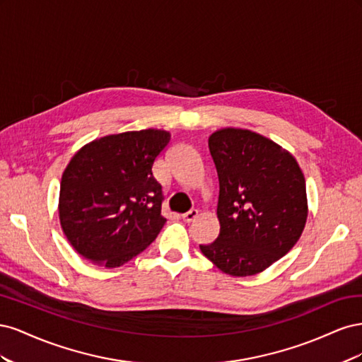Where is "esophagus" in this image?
Segmentation results:
<instances>
[{
    "mask_svg": "<svg viewBox=\"0 0 362 362\" xmlns=\"http://www.w3.org/2000/svg\"><path fill=\"white\" fill-rule=\"evenodd\" d=\"M198 216H199L198 210H190L189 213H185V214H182V216H181V218H182V221H184V222H187V223H189V222H193V221H194V218H196V217H198Z\"/></svg>",
    "mask_w": 362,
    "mask_h": 362,
    "instance_id": "obj_1",
    "label": "esophagus"
}]
</instances>
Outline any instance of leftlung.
<instances>
[{"mask_svg": "<svg viewBox=\"0 0 362 362\" xmlns=\"http://www.w3.org/2000/svg\"><path fill=\"white\" fill-rule=\"evenodd\" d=\"M208 146L221 187V233L201 252L226 275H257L303 233L308 199L302 169L287 149L250 129L221 128Z\"/></svg>", "mask_w": 362, "mask_h": 362, "instance_id": "left-lung-1", "label": "left lung"}]
</instances>
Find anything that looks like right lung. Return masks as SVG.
Instances as JSON below:
<instances>
[{"instance_id":"1","label":"right lung","mask_w":362,"mask_h":362,"mask_svg":"<svg viewBox=\"0 0 362 362\" xmlns=\"http://www.w3.org/2000/svg\"><path fill=\"white\" fill-rule=\"evenodd\" d=\"M170 133L148 128L95 139L75 152L62 175L63 234L95 266L115 269L144 252L166 223L152 168Z\"/></svg>"}]
</instances>
